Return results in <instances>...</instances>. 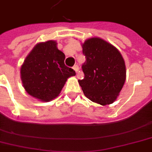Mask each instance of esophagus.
Listing matches in <instances>:
<instances>
[{
	"instance_id": "1",
	"label": "esophagus",
	"mask_w": 152,
	"mask_h": 152,
	"mask_svg": "<svg viewBox=\"0 0 152 152\" xmlns=\"http://www.w3.org/2000/svg\"><path fill=\"white\" fill-rule=\"evenodd\" d=\"M73 69L75 70V72H78L80 68H79V66L77 65V64H76V65H74L73 66Z\"/></svg>"
}]
</instances>
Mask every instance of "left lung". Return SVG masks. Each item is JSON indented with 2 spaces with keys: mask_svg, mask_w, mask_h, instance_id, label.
I'll return each instance as SVG.
<instances>
[{
  "mask_svg": "<svg viewBox=\"0 0 152 152\" xmlns=\"http://www.w3.org/2000/svg\"><path fill=\"white\" fill-rule=\"evenodd\" d=\"M82 45L86 61L84 78L78 80L86 97L102 106L117 99L126 80V68L120 51L104 39L94 37Z\"/></svg>",
  "mask_w": 152,
  "mask_h": 152,
  "instance_id": "8db88e82",
  "label": "left lung"
}]
</instances>
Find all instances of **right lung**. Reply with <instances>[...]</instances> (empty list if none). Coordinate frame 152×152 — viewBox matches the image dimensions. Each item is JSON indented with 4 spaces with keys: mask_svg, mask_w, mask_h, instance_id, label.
I'll use <instances>...</instances> for the list:
<instances>
[{
    "mask_svg": "<svg viewBox=\"0 0 152 152\" xmlns=\"http://www.w3.org/2000/svg\"><path fill=\"white\" fill-rule=\"evenodd\" d=\"M57 42L37 43L20 68V77L27 94L42 102L57 98L67 80L76 72L64 64L65 55L57 49Z\"/></svg>",
    "mask_w": 152,
    "mask_h": 152,
    "instance_id": "1",
    "label": "right lung"
}]
</instances>
